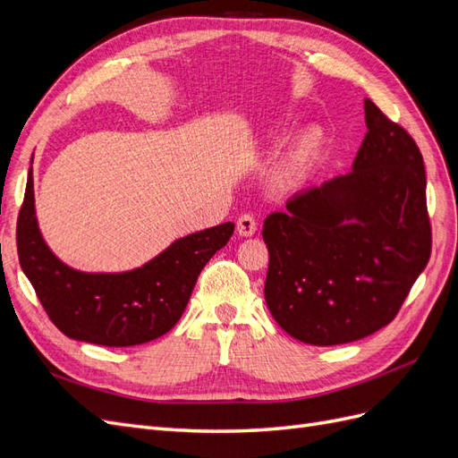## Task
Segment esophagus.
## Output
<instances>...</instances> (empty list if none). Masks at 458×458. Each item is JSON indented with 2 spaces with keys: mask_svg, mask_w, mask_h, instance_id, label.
Instances as JSON below:
<instances>
[{
  "mask_svg": "<svg viewBox=\"0 0 458 458\" xmlns=\"http://www.w3.org/2000/svg\"><path fill=\"white\" fill-rule=\"evenodd\" d=\"M237 231L241 237H252V234L256 233V219L254 216L250 214H244L239 217L237 221Z\"/></svg>",
  "mask_w": 458,
  "mask_h": 458,
  "instance_id": "1",
  "label": "esophagus"
}]
</instances>
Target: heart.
Returning <instances> with one entry per match:
<instances>
[{
    "instance_id": "obj_1",
    "label": "heart",
    "mask_w": 458,
    "mask_h": 458,
    "mask_svg": "<svg viewBox=\"0 0 458 458\" xmlns=\"http://www.w3.org/2000/svg\"><path fill=\"white\" fill-rule=\"evenodd\" d=\"M323 131L318 128H308L303 130L298 140L293 147V152H290V158H288V170L294 172V174H300L308 168V165L311 164V160L321 152L323 148Z\"/></svg>"
}]
</instances>
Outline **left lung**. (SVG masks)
I'll list each match as a JSON object with an SVG mask.
<instances>
[{
	"label": "left lung",
	"instance_id": "left-lung-1",
	"mask_svg": "<svg viewBox=\"0 0 458 458\" xmlns=\"http://www.w3.org/2000/svg\"><path fill=\"white\" fill-rule=\"evenodd\" d=\"M352 172L300 191L263 224L266 301L311 345L361 340L397 315L432 252L424 160L370 99Z\"/></svg>",
	"mask_w": 458,
	"mask_h": 458
}]
</instances>
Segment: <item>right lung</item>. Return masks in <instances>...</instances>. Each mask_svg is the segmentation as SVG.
Segmentation results:
<instances>
[{
    "mask_svg": "<svg viewBox=\"0 0 458 458\" xmlns=\"http://www.w3.org/2000/svg\"><path fill=\"white\" fill-rule=\"evenodd\" d=\"M233 231L234 225L227 221L191 233L135 269L80 271L55 256L39 231L30 165L17 248L26 279L63 335L108 348H128L157 340L174 328L200 271L229 242Z\"/></svg>",
    "mask_w": 458,
    "mask_h": 458,
    "instance_id": "obj_1",
    "label": "right lung"
}]
</instances>
